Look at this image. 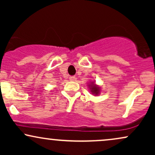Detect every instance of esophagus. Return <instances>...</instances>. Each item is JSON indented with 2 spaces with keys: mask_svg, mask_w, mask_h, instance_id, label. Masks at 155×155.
Returning <instances> with one entry per match:
<instances>
[{
  "mask_svg": "<svg viewBox=\"0 0 155 155\" xmlns=\"http://www.w3.org/2000/svg\"><path fill=\"white\" fill-rule=\"evenodd\" d=\"M69 79H70L71 81H76V76H70V77H69Z\"/></svg>",
  "mask_w": 155,
  "mask_h": 155,
  "instance_id": "obj_1",
  "label": "esophagus"
}]
</instances>
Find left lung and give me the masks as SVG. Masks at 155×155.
<instances>
[{
	"label": "left lung",
	"mask_w": 155,
	"mask_h": 155,
	"mask_svg": "<svg viewBox=\"0 0 155 155\" xmlns=\"http://www.w3.org/2000/svg\"><path fill=\"white\" fill-rule=\"evenodd\" d=\"M90 90H91V92L92 94H95V95H97L99 94V92H100V88L97 86H96L94 82H92L91 84L90 85Z\"/></svg>",
	"instance_id": "left-lung-1"
}]
</instances>
